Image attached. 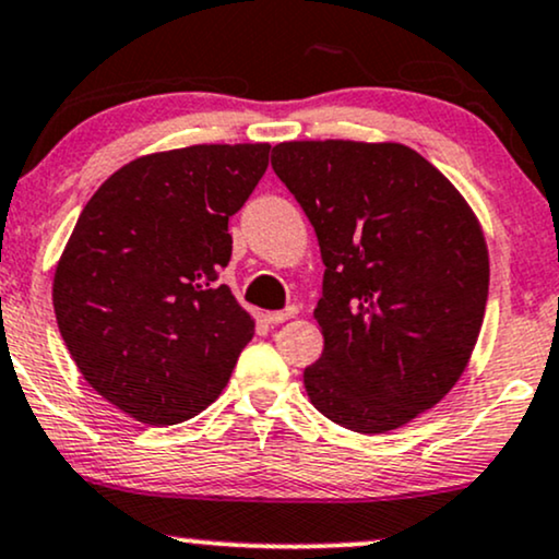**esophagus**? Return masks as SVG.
<instances>
[{"mask_svg": "<svg viewBox=\"0 0 559 559\" xmlns=\"http://www.w3.org/2000/svg\"><path fill=\"white\" fill-rule=\"evenodd\" d=\"M295 313H298V306H287L285 311H269L264 319L266 323H285L287 319H293Z\"/></svg>", "mask_w": 559, "mask_h": 559, "instance_id": "1", "label": "esophagus"}]
</instances>
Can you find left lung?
Masks as SVG:
<instances>
[{"label":"left lung","mask_w":559,"mask_h":559,"mask_svg":"<svg viewBox=\"0 0 559 559\" xmlns=\"http://www.w3.org/2000/svg\"><path fill=\"white\" fill-rule=\"evenodd\" d=\"M272 168L326 266L308 396L347 430H396L453 389L477 344L490 287L477 217L404 144L282 142Z\"/></svg>","instance_id":"1"}]
</instances>
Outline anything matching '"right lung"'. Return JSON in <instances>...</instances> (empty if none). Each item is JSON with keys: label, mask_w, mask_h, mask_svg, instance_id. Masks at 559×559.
<instances>
[{"label": "right lung", "mask_w": 559, "mask_h": 559, "mask_svg": "<svg viewBox=\"0 0 559 559\" xmlns=\"http://www.w3.org/2000/svg\"><path fill=\"white\" fill-rule=\"evenodd\" d=\"M269 144H197L136 157L95 191L53 277L61 340L103 399L144 425L206 409L253 321L225 285L230 219Z\"/></svg>", "instance_id": "add662e5"}]
</instances>
